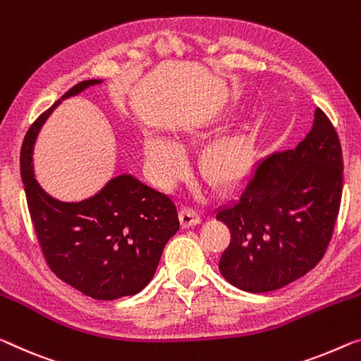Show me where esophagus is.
I'll use <instances>...</instances> for the list:
<instances>
[{
	"label": "esophagus",
	"mask_w": 361,
	"mask_h": 361,
	"mask_svg": "<svg viewBox=\"0 0 361 361\" xmlns=\"http://www.w3.org/2000/svg\"><path fill=\"white\" fill-rule=\"evenodd\" d=\"M180 219H182V224L185 227L195 226L202 221V213H200L195 207H192V204H184L180 212Z\"/></svg>",
	"instance_id": "esophagus-1"
}]
</instances>
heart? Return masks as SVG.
Listing matches in <instances>:
<instances>
[{"instance_id": "heart-1", "label": "heart", "mask_w": 361, "mask_h": 361, "mask_svg": "<svg viewBox=\"0 0 361 361\" xmlns=\"http://www.w3.org/2000/svg\"><path fill=\"white\" fill-rule=\"evenodd\" d=\"M190 137H200L202 130H190ZM145 154L154 179L159 184H173L185 171L187 154L179 143L168 137L148 134L145 137ZM255 163V140L247 132H234L213 142L204 149L202 171L216 184H231L250 173Z\"/></svg>"}]
</instances>
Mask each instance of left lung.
<instances>
[{
    "instance_id": "8db88e82",
    "label": "left lung",
    "mask_w": 361,
    "mask_h": 361,
    "mask_svg": "<svg viewBox=\"0 0 361 361\" xmlns=\"http://www.w3.org/2000/svg\"><path fill=\"white\" fill-rule=\"evenodd\" d=\"M341 140L324 111L293 149L257 164L238 195L216 212L231 243L219 271L237 289H281L324 257L342 198Z\"/></svg>"
}]
</instances>
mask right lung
Listing matches in <instances>:
<instances>
[{"label": "right lung", "instance_id": "obj_1", "mask_svg": "<svg viewBox=\"0 0 361 361\" xmlns=\"http://www.w3.org/2000/svg\"><path fill=\"white\" fill-rule=\"evenodd\" d=\"M99 80L69 88L27 130L20 176L27 207L48 268L61 281L95 300L134 295L157 271L164 245L180 227L174 200L132 176H119L98 195L63 203L42 190L33 177L32 147L53 108Z\"/></svg>", "mask_w": 361, "mask_h": 361}]
</instances>
